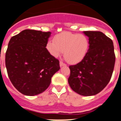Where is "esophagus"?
<instances>
[{
    "label": "esophagus",
    "instance_id": "obj_1",
    "mask_svg": "<svg viewBox=\"0 0 121 121\" xmlns=\"http://www.w3.org/2000/svg\"><path fill=\"white\" fill-rule=\"evenodd\" d=\"M59 64H60V67H62V66H66L65 64H64V63H63L62 61H60Z\"/></svg>",
    "mask_w": 121,
    "mask_h": 121
}]
</instances>
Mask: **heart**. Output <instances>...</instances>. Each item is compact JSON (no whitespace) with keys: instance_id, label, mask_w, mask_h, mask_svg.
Here are the masks:
<instances>
[{"instance_id":"1","label":"heart","mask_w":121,"mask_h":121,"mask_svg":"<svg viewBox=\"0 0 121 121\" xmlns=\"http://www.w3.org/2000/svg\"><path fill=\"white\" fill-rule=\"evenodd\" d=\"M46 48L52 56L57 57L62 52L65 59L71 64H76L84 59L89 49V40L84 34L63 32L49 41Z\"/></svg>"}]
</instances>
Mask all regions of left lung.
Returning a JSON list of instances; mask_svg holds the SVG:
<instances>
[{
	"mask_svg": "<svg viewBox=\"0 0 121 121\" xmlns=\"http://www.w3.org/2000/svg\"><path fill=\"white\" fill-rule=\"evenodd\" d=\"M89 40V49L82 61L69 66L68 82L73 91L91 96L102 91L111 79L115 54L111 39L99 31H84Z\"/></svg>",
	"mask_w": 121,
	"mask_h": 121,
	"instance_id": "8db88e82",
	"label": "left lung"
}]
</instances>
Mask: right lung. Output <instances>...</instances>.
<instances>
[{
    "label": "right lung",
    "instance_id": "1",
    "mask_svg": "<svg viewBox=\"0 0 121 121\" xmlns=\"http://www.w3.org/2000/svg\"><path fill=\"white\" fill-rule=\"evenodd\" d=\"M50 32L26 29L11 38L5 54L7 73L21 94L34 96L49 87L59 61L46 48Z\"/></svg>",
    "mask_w": 121,
    "mask_h": 121
}]
</instances>
